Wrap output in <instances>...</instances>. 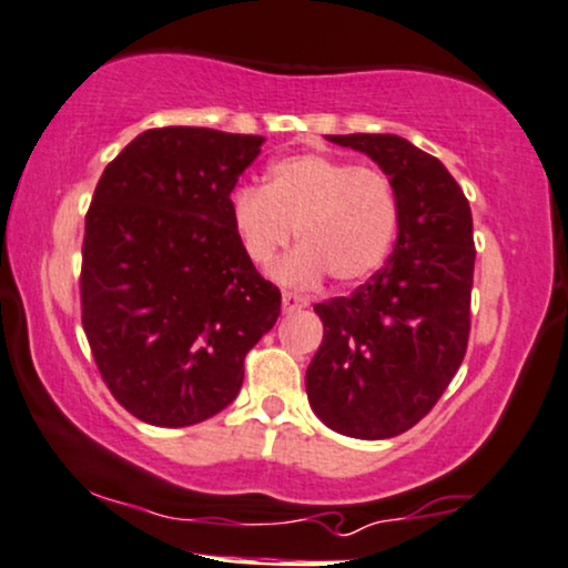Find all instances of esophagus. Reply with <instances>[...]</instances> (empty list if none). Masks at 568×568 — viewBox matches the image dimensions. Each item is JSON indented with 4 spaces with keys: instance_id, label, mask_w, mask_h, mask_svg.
<instances>
[{
    "instance_id": "1",
    "label": "esophagus",
    "mask_w": 568,
    "mask_h": 568,
    "mask_svg": "<svg viewBox=\"0 0 568 568\" xmlns=\"http://www.w3.org/2000/svg\"><path fill=\"white\" fill-rule=\"evenodd\" d=\"M306 310V298L296 296V293H283V312L285 314H296Z\"/></svg>"
}]
</instances>
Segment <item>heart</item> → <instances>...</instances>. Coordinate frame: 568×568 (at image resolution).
Wrapping results in <instances>:
<instances>
[{"label": "heart", "instance_id": "1", "mask_svg": "<svg viewBox=\"0 0 568 568\" xmlns=\"http://www.w3.org/2000/svg\"><path fill=\"white\" fill-rule=\"evenodd\" d=\"M227 214L237 245L256 266L275 262L296 230L302 245L277 266V277L302 288L327 272L341 283L371 277L392 251L399 222L386 174L323 153L275 161L264 187L232 190Z\"/></svg>", "mask_w": 568, "mask_h": 568}]
</instances>
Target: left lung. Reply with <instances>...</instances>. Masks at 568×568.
<instances>
[{
    "label": "left lung",
    "instance_id": "left-lung-1",
    "mask_svg": "<svg viewBox=\"0 0 568 568\" xmlns=\"http://www.w3.org/2000/svg\"><path fill=\"white\" fill-rule=\"evenodd\" d=\"M388 176L399 222L386 266L352 296L314 304L323 344L306 367L320 420L352 439H392L436 405L466 357L474 219L460 184L396 134H327Z\"/></svg>",
    "mask_w": 568,
    "mask_h": 568
}]
</instances>
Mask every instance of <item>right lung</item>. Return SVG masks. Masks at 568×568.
Here are the masks:
<instances>
[{
  "label": "right lung",
  "mask_w": 568,
  "mask_h": 568,
  "mask_svg": "<svg viewBox=\"0 0 568 568\" xmlns=\"http://www.w3.org/2000/svg\"><path fill=\"white\" fill-rule=\"evenodd\" d=\"M264 136L201 126L136 134L87 211L81 323L102 381L161 428L209 420L280 317V291L230 227L227 203Z\"/></svg>",
  "instance_id": "1"
}]
</instances>
